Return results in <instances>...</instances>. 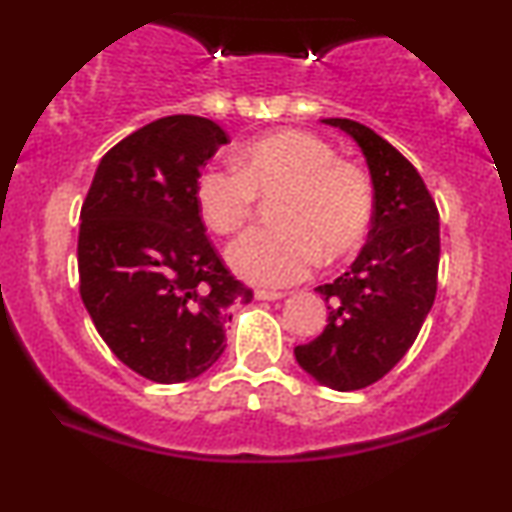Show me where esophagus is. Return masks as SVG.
Returning <instances> with one entry per match:
<instances>
[{
    "label": "esophagus",
    "mask_w": 512,
    "mask_h": 512,
    "mask_svg": "<svg viewBox=\"0 0 512 512\" xmlns=\"http://www.w3.org/2000/svg\"><path fill=\"white\" fill-rule=\"evenodd\" d=\"M286 293H282V291H268V289H258L256 291V298L258 300H279V298H284Z\"/></svg>",
    "instance_id": "34e87169"
}]
</instances>
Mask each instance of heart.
I'll return each instance as SVG.
<instances>
[{"mask_svg": "<svg viewBox=\"0 0 512 512\" xmlns=\"http://www.w3.org/2000/svg\"><path fill=\"white\" fill-rule=\"evenodd\" d=\"M234 167L200 174L195 200L214 233L233 235L251 221L258 195H275V226L251 230L228 251L244 279L284 286L324 261L359 247L373 216V184L359 165L300 130H277L242 146Z\"/></svg>", "mask_w": 512, "mask_h": 512, "instance_id": "heart-1", "label": "heart"}]
</instances>
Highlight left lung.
I'll return each mask as SVG.
<instances>
[{"label": "left lung", "instance_id": "8db88e82", "mask_svg": "<svg viewBox=\"0 0 512 512\" xmlns=\"http://www.w3.org/2000/svg\"><path fill=\"white\" fill-rule=\"evenodd\" d=\"M366 156L375 188L368 242L345 275L317 286L328 303L319 338L293 349L307 375L335 391L382 380L415 342L438 289L440 223L415 165L366 125L324 118Z\"/></svg>", "mask_w": 512, "mask_h": 512}]
</instances>
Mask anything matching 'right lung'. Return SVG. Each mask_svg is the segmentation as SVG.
I'll return each instance as SVG.
<instances>
[{
  "mask_svg": "<svg viewBox=\"0 0 512 512\" xmlns=\"http://www.w3.org/2000/svg\"><path fill=\"white\" fill-rule=\"evenodd\" d=\"M228 144L219 123L165 116L104 153L81 207L79 291L97 333L137 375L177 384L226 349L230 275L195 200L200 170Z\"/></svg>",
  "mask_w": 512,
  "mask_h": 512,
  "instance_id": "add662e5",
  "label": "right lung"
}]
</instances>
